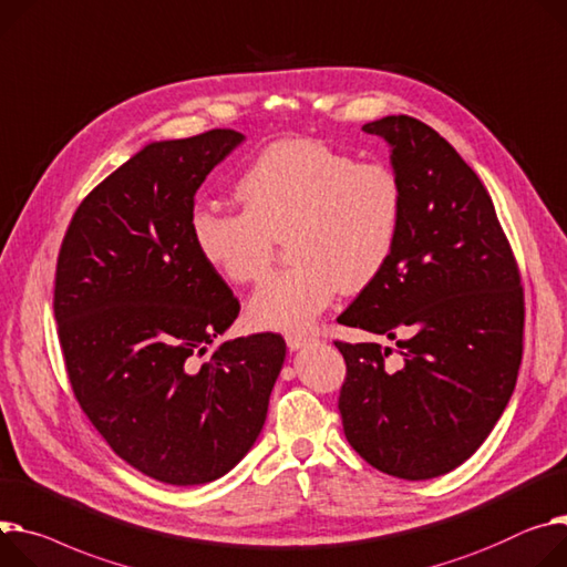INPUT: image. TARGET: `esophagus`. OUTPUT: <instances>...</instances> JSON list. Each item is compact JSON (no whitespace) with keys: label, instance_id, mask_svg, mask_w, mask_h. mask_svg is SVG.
<instances>
[{"label":"esophagus","instance_id":"1","mask_svg":"<svg viewBox=\"0 0 567 567\" xmlns=\"http://www.w3.org/2000/svg\"><path fill=\"white\" fill-rule=\"evenodd\" d=\"M316 336H301V333H288L286 336V344L290 347V350H299V347L313 342Z\"/></svg>","mask_w":567,"mask_h":567}]
</instances>
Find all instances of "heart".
Wrapping results in <instances>:
<instances>
[{
  "instance_id": "obj_1",
  "label": "heart",
  "mask_w": 567,
  "mask_h": 567,
  "mask_svg": "<svg viewBox=\"0 0 567 567\" xmlns=\"http://www.w3.org/2000/svg\"><path fill=\"white\" fill-rule=\"evenodd\" d=\"M236 195L243 210L197 204L188 227L204 264L236 286L264 279L277 243H288L292 266L249 299V320L264 329H307L338 290L377 281L400 240L398 172L316 138L268 145L240 174Z\"/></svg>"
}]
</instances>
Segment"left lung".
Segmentation results:
<instances>
[{"label": "left lung", "instance_id": "left-lung-1", "mask_svg": "<svg viewBox=\"0 0 567 567\" xmlns=\"http://www.w3.org/2000/svg\"><path fill=\"white\" fill-rule=\"evenodd\" d=\"M393 147L404 188L400 240L385 270L338 322L395 340H333L347 374L338 409L372 467L409 482L467 461L504 413L522 361L525 290L495 204L476 172L409 115L363 124ZM406 332V337H400Z\"/></svg>", "mask_w": 567, "mask_h": 567}]
</instances>
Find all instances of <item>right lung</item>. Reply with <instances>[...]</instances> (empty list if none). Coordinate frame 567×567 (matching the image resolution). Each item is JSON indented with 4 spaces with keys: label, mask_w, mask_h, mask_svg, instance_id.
I'll return each mask as SVG.
<instances>
[{
    "label": "right lung",
    "mask_w": 567,
    "mask_h": 567,
    "mask_svg": "<svg viewBox=\"0 0 567 567\" xmlns=\"http://www.w3.org/2000/svg\"><path fill=\"white\" fill-rule=\"evenodd\" d=\"M240 141L210 128L147 145L85 195L56 260L74 398L120 458L169 486L208 484L249 452L286 359L279 333L215 344L240 301L188 227L197 188Z\"/></svg>",
    "instance_id": "obj_1"
}]
</instances>
